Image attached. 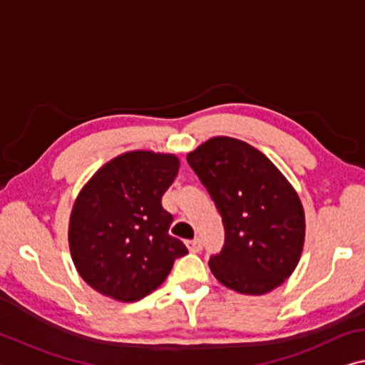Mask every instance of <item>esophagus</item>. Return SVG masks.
I'll use <instances>...</instances> for the list:
<instances>
[{"label":"esophagus","mask_w":365,"mask_h":365,"mask_svg":"<svg viewBox=\"0 0 365 365\" xmlns=\"http://www.w3.org/2000/svg\"><path fill=\"white\" fill-rule=\"evenodd\" d=\"M185 245H187V248L190 252H200L201 248H203V242H201V239H192V240H187L185 242Z\"/></svg>","instance_id":"obj_1"}]
</instances>
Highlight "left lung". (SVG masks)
<instances>
[{
  "mask_svg": "<svg viewBox=\"0 0 365 365\" xmlns=\"http://www.w3.org/2000/svg\"><path fill=\"white\" fill-rule=\"evenodd\" d=\"M224 224L222 250L210 268L225 287L259 296L282 284L299 263L304 207L284 175L258 149L216 136L187 155Z\"/></svg>",
  "mask_w": 365,
  "mask_h": 365,
  "instance_id": "8db88e82",
  "label": "left lung"
}]
</instances>
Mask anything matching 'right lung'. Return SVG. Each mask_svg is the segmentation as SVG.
<instances>
[{
	"mask_svg": "<svg viewBox=\"0 0 365 365\" xmlns=\"http://www.w3.org/2000/svg\"><path fill=\"white\" fill-rule=\"evenodd\" d=\"M172 154L133 151L107 162L81 190L69 219V250L81 277L103 296L135 302L187 255L169 234L162 195L178 172Z\"/></svg>",
	"mask_w": 365,
	"mask_h": 365,
	"instance_id": "add662e5",
	"label": "right lung"
}]
</instances>
